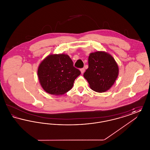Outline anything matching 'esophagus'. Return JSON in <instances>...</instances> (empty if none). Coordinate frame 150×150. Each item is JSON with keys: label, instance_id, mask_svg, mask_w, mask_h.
<instances>
[{"label": "esophagus", "instance_id": "obj_1", "mask_svg": "<svg viewBox=\"0 0 150 150\" xmlns=\"http://www.w3.org/2000/svg\"><path fill=\"white\" fill-rule=\"evenodd\" d=\"M80 71H81V74H83V73L84 72V71H85V69H84V68L81 69H80Z\"/></svg>", "mask_w": 150, "mask_h": 150}]
</instances>
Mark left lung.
<instances>
[{"instance_id": "obj_1", "label": "left lung", "mask_w": 150, "mask_h": 150, "mask_svg": "<svg viewBox=\"0 0 150 150\" xmlns=\"http://www.w3.org/2000/svg\"><path fill=\"white\" fill-rule=\"evenodd\" d=\"M88 69L84 74L90 88L97 92H105L113 86L119 75V67L114 58L105 52L91 53Z\"/></svg>"}]
</instances>
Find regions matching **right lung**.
Returning <instances> with one entry per match:
<instances>
[{
  "mask_svg": "<svg viewBox=\"0 0 150 150\" xmlns=\"http://www.w3.org/2000/svg\"><path fill=\"white\" fill-rule=\"evenodd\" d=\"M81 72L67 54L48 56L39 64L38 76L43 89L53 95H62L72 88Z\"/></svg>",
  "mask_w": 150,
  "mask_h": 150,
  "instance_id": "add662e5",
  "label": "right lung"
}]
</instances>
